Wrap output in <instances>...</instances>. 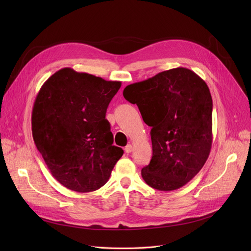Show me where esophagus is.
<instances>
[{"label":"esophagus","instance_id":"esophagus-1","mask_svg":"<svg viewBox=\"0 0 251 251\" xmlns=\"http://www.w3.org/2000/svg\"><path fill=\"white\" fill-rule=\"evenodd\" d=\"M124 150H125L126 153H130L131 151H132V146H131V144H127Z\"/></svg>","mask_w":251,"mask_h":251}]
</instances>
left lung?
<instances>
[{"instance_id":"left-lung-1","label":"left lung","mask_w":251,"mask_h":251,"mask_svg":"<svg viewBox=\"0 0 251 251\" xmlns=\"http://www.w3.org/2000/svg\"><path fill=\"white\" fill-rule=\"evenodd\" d=\"M123 96L151 127L152 156L141 170L143 180L161 191L185 185L212 149L213 100L204 80L178 67L127 85Z\"/></svg>"}]
</instances>
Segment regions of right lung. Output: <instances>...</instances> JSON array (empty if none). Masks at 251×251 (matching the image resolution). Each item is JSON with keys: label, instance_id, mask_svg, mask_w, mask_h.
<instances>
[{"label": "right lung", "instance_id": "add662e5", "mask_svg": "<svg viewBox=\"0 0 251 251\" xmlns=\"http://www.w3.org/2000/svg\"><path fill=\"white\" fill-rule=\"evenodd\" d=\"M120 87V81L63 68L39 89L31 116L33 140L51 175L66 188L98 190L123 155L113 146L105 119Z\"/></svg>", "mask_w": 251, "mask_h": 251}]
</instances>
